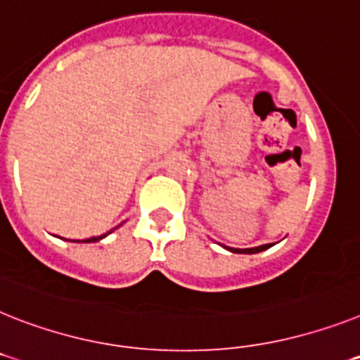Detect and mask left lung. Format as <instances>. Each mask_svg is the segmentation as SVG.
Wrapping results in <instances>:
<instances>
[{
  "instance_id": "obj_1",
  "label": "left lung",
  "mask_w": 360,
  "mask_h": 360,
  "mask_svg": "<svg viewBox=\"0 0 360 360\" xmlns=\"http://www.w3.org/2000/svg\"><path fill=\"white\" fill-rule=\"evenodd\" d=\"M267 247H271L267 243V245H259V247H255V249H229V247H226V249L229 250H232V252H243V255H255V252H262V250H265L267 249Z\"/></svg>"
}]
</instances>
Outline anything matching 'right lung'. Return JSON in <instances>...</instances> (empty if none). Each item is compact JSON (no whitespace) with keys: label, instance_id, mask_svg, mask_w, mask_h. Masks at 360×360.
<instances>
[{"label":"right lung","instance_id":"1","mask_svg":"<svg viewBox=\"0 0 360 360\" xmlns=\"http://www.w3.org/2000/svg\"><path fill=\"white\" fill-rule=\"evenodd\" d=\"M111 232V231H110ZM105 234H102V236H95V238H89V240H84V241H98V240H102V238H104Z\"/></svg>","mask_w":360,"mask_h":360}]
</instances>
